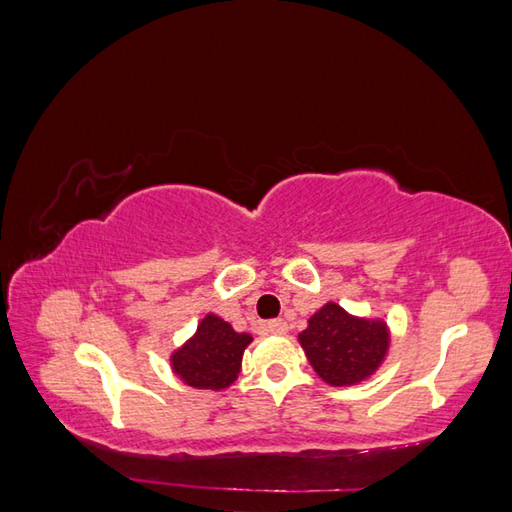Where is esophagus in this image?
<instances>
[{"label":"esophagus","instance_id":"34e87169","mask_svg":"<svg viewBox=\"0 0 512 512\" xmlns=\"http://www.w3.org/2000/svg\"><path fill=\"white\" fill-rule=\"evenodd\" d=\"M266 328H268L273 335H286V333H288V324L284 322V319H273V322H268Z\"/></svg>","mask_w":512,"mask_h":512}]
</instances>
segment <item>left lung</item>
Here are the masks:
<instances>
[{
	"instance_id": "obj_1",
	"label": "left lung",
	"mask_w": 512,
	"mask_h": 512,
	"mask_svg": "<svg viewBox=\"0 0 512 512\" xmlns=\"http://www.w3.org/2000/svg\"><path fill=\"white\" fill-rule=\"evenodd\" d=\"M388 342L384 322L353 317L333 302L317 310L299 335L310 366L333 386H350L373 375L384 362Z\"/></svg>"
}]
</instances>
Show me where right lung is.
<instances>
[{"label": "right lung", "instance_id": "1", "mask_svg": "<svg viewBox=\"0 0 512 512\" xmlns=\"http://www.w3.org/2000/svg\"><path fill=\"white\" fill-rule=\"evenodd\" d=\"M253 342L248 333H235L217 315H206L197 333L170 357L175 375L193 388L219 390L237 379L244 348Z\"/></svg>", "mask_w": 512, "mask_h": 512}]
</instances>
